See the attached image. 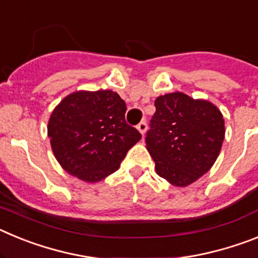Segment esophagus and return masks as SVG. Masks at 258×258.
I'll return each instance as SVG.
<instances>
[{"instance_id": "1", "label": "esophagus", "mask_w": 258, "mask_h": 258, "mask_svg": "<svg viewBox=\"0 0 258 258\" xmlns=\"http://www.w3.org/2000/svg\"><path fill=\"white\" fill-rule=\"evenodd\" d=\"M137 129H138V131H140V133L143 136V134L146 133V131H147V122L141 121L140 124L137 125Z\"/></svg>"}]
</instances>
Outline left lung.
Returning a JSON list of instances; mask_svg holds the SVG:
<instances>
[{"instance_id":"left-lung-1","label":"left lung","mask_w":258,"mask_h":258,"mask_svg":"<svg viewBox=\"0 0 258 258\" xmlns=\"http://www.w3.org/2000/svg\"><path fill=\"white\" fill-rule=\"evenodd\" d=\"M146 133L156 173L184 187L208 172L225 138L222 113L211 102L183 93L160 95Z\"/></svg>"}]
</instances>
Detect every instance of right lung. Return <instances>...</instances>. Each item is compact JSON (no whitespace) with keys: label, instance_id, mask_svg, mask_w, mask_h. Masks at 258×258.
I'll return each instance as SVG.
<instances>
[{"label":"right lung","instance_id":"right-lung-1","mask_svg":"<svg viewBox=\"0 0 258 258\" xmlns=\"http://www.w3.org/2000/svg\"><path fill=\"white\" fill-rule=\"evenodd\" d=\"M126 104L112 90L76 92L52 111L47 125L58 163L70 174L97 182L116 172L142 138L125 120Z\"/></svg>","mask_w":258,"mask_h":258}]
</instances>
